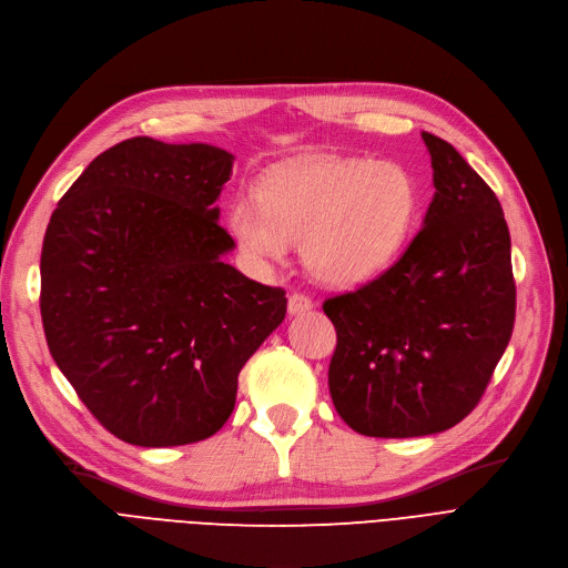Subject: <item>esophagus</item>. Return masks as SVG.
<instances>
[{"mask_svg": "<svg viewBox=\"0 0 568 568\" xmlns=\"http://www.w3.org/2000/svg\"><path fill=\"white\" fill-rule=\"evenodd\" d=\"M312 298L305 296V293H291L288 296V314L296 316V314H305L312 310Z\"/></svg>", "mask_w": 568, "mask_h": 568, "instance_id": "obj_1", "label": "esophagus"}]
</instances>
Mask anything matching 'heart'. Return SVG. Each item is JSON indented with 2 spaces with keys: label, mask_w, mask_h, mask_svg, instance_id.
I'll return each instance as SVG.
<instances>
[{
  "label": "heart",
  "mask_w": 568,
  "mask_h": 568,
  "mask_svg": "<svg viewBox=\"0 0 568 568\" xmlns=\"http://www.w3.org/2000/svg\"><path fill=\"white\" fill-rule=\"evenodd\" d=\"M417 207L415 179L398 163L316 158L272 170L258 200L233 202L229 223L252 261L284 263L291 242H303V261L316 280L352 286L396 261Z\"/></svg>",
  "instance_id": "1"
}]
</instances>
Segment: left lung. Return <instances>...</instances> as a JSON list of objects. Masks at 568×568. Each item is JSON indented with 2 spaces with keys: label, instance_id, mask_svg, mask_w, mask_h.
I'll use <instances>...</instances> for the list:
<instances>
[{
  "label": "left lung",
  "instance_id": "1",
  "mask_svg": "<svg viewBox=\"0 0 568 568\" xmlns=\"http://www.w3.org/2000/svg\"><path fill=\"white\" fill-rule=\"evenodd\" d=\"M434 200L405 254L333 296L328 389L356 434L417 438L459 424L483 398L515 324L510 233L494 191L459 151L422 132Z\"/></svg>",
  "mask_w": 568,
  "mask_h": 568
}]
</instances>
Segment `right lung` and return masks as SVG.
<instances>
[{
  "label": "right lung",
  "mask_w": 568,
  "mask_h": 568,
  "mask_svg": "<svg viewBox=\"0 0 568 568\" xmlns=\"http://www.w3.org/2000/svg\"><path fill=\"white\" fill-rule=\"evenodd\" d=\"M235 155L132 138L100 153L51 216L41 322L95 419L140 447L189 445L229 422L237 375L286 314L282 288L223 263L216 200Z\"/></svg>",
  "instance_id": "right-lung-1"
}]
</instances>
